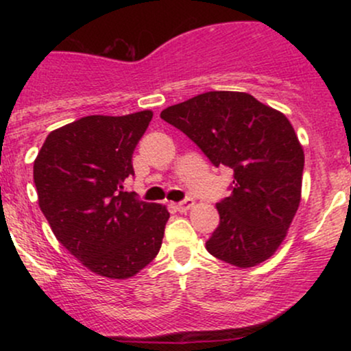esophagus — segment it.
<instances>
[{
    "mask_svg": "<svg viewBox=\"0 0 351 351\" xmlns=\"http://www.w3.org/2000/svg\"><path fill=\"white\" fill-rule=\"evenodd\" d=\"M193 204H195V199H193V198H186V199L180 201V203H176V204H175V209H178L180 213H184V211H188V209L191 208Z\"/></svg>",
    "mask_w": 351,
    "mask_h": 351,
    "instance_id": "1",
    "label": "esophagus"
}]
</instances>
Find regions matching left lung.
I'll list each match as a JSON object with an SVG mask.
<instances>
[{"label": "left lung", "instance_id": "8db88e82", "mask_svg": "<svg viewBox=\"0 0 351 351\" xmlns=\"http://www.w3.org/2000/svg\"><path fill=\"white\" fill-rule=\"evenodd\" d=\"M160 117L191 138L215 167L234 171L216 204L219 226L206 249L236 267H254L279 249L300 204L304 150L282 112L245 92L213 90Z\"/></svg>", "mask_w": 351, "mask_h": 351}]
</instances>
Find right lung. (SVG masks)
Wrapping results in <instances>:
<instances>
[{
  "label": "right lung",
  "mask_w": 351,
  "mask_h": 351,
  "mask_svg": "<svg viewBox=\"0 0 351 351\" xmlns=\"http://www.w3.org/2000/svg\"><path fill=\"white\" fill-rule=\"evenodd\" d=\"M152 110L88 115L52 130L34 160L43 215L58 241L87 269L128 279L162 247L170 213L125 191L134 176L132 155Z\"/></svg>",
  "instance_id": "add662e5"
}]
</instances>
